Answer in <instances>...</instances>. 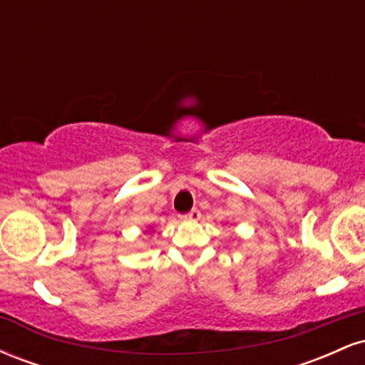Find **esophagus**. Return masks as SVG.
Masks as SVG:
<instances>
[{"mask_svg":"<svg viewBox=\"0 0 365 365\" xmlns=\"http://www.w3.org/2000/svg\"><path fill=\"white\" fill-rule=\"evenodd\" d=\"M200 217V211L199 209H192L190 212H187V215H182L180 216V220H183V221H197Z\"/></svg>","mask_w":365,"mask_h":365,"instance_id":"esophagus-1","label":"esophagus"}]
</instances>
